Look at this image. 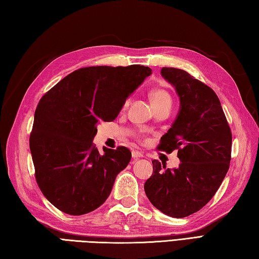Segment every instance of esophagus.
Returning <instances> with one entry per match:
<instances>
[{
  "label": "esophagus",
  "instance_id": "1",
  "mask_svg": "<svg viewBox=\"0 0 259 259\" xmlns=\"http://www.w3.org/2000/svg\"><path fill=\"white\" fill-rule=\"evenodd\" d=\"M131 155H133V158H134V159L141 158V157H144V154H143V153H140V151H137V150H134L133 153H131Z\"/></svg>",
  "mask_w": 259,
  "mask_h": 259
}]
</instances>
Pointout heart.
Instances as JSON below:
<instances>
[{"label": "heart", "mask_w": 259, "mask_h": 259, "mask_svg": "<svg viewBox=\"0 0 259 259\" xmlns=\"http://www.w3.org/2000/svg\"><path fill=\"white\" fill-rule=\"evenodd\" d=\"M150 99H151V103H153V105L161 104V103H171L170 95L168 94L167 91H165L163 89L154 90L150 94Z\"/></svg>", "instance_id": "obj_1"}]
</instances>
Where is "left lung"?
Returning a JSON list of instances; mask_svg holds the SVG:
<instances>
[{
  "label": "left lung",
  "mask_w": 259,
  "mask_h": 259,
  "mask_svg": "<svg viewBox=\"0 0 259 259\" xmlns=\"http://www.w3.org/2000/svg\"><path fill=\"white\" fill-rule=\"evenodd\" d=\"M160 74L180 98V110L158 149H179L177 168L153 160L145 192L166 215L184 218L209 202L229 169L231 131L214 91L183 69L163 67Z\"/></svg>",
  "instance_id": "8db88e82"
}]
</instances>
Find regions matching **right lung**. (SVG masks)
<instances>
[{
	"label": "right lung",
	"instance_id": "add662e5",
	"mask_svg": "<svg viewBox=\"0 0 259 259\" xmlns=\"http://www.w3.org/2000/svg\"><path fill=\"white\" fill-rule=\"evenodd\" d=\"M150 74L151 68L140 65L80 68L40 100L30 151L40 190L58 210L82 215L108 199L131 153L125 147H103L100 154L93 144L96 126L113 121Z\"/></svg>",
	"mask_w": 259,
	"mask_h": 259
}]
</instances>
